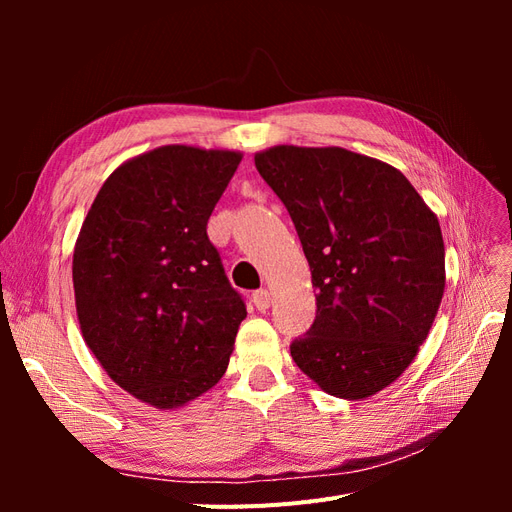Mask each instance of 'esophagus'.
<instances>
[{
    "label": "esophagus",
    "mask_w": 512,
    "mask_h": 512,
    "mask_svg": "<svg viewBox=\"0 0 512 512\" xmlns=\"http://www.w3.org/2000/svg\"><path fill=\"white\" fill-rule=\"evenodd\" d=\"M252 301H254V305H256L258 312H267V309H269V307H271V303H273V299H271V292H269L267 288H260V290H256V292H254V297H252Z\"/></svg>",
    "instance_id": "obj_1"
}]
</instances>
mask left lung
I'll list each match as a JSON object with an SVG mask.
<instances>
[{"mask_svg":"<svg viewBox=\"0 0 512 512\" xmlns=\"http://www.w3.org/2000/svg\"><path fill=\"white\" fill-rule=\"evenodd\" d=\"M254 162L290 213L316 288L294 363L333 397L376 395L408 369L438 314L436 213L395 166L342 147L275 145Z\"/></svg>","mask_w":512,"mask_h":512,"instance_id":"obj_1","label":"left lung"}]
</instances>
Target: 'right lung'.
<instances>
[{
    "label": "right lung",
    "mask_w": 512,
    "mask_h": 512,
    "mask_svg": "<svg viewBox=\"0 0 512 512\" xmlns=\"http://www.w3.org/2000/svg\"><path fill=\"white\" fill-rule=\"evenodd\" d=\"M241 151L162 145L117 166L81 226L74 303L87 348L117 386L177 410L226 374L239 294L207 237Z\"/></svg>",
    "instance_id": "1"
}]
</instances>
